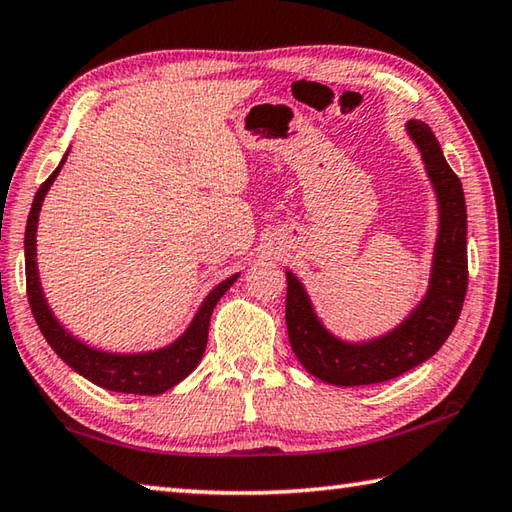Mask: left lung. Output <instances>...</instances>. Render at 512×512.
Here are the masks:
<instances>
[{
	"mask_svg": "<svg viewBox=\"0 0 512 512\" xmlns=\"http://www.w3.org/2000/svg\"><path fill=\"white\" fill-rule=\"evenodd\" d=\"M408 136L421 151L439 205V231L428 292L388 334L350 343L334 336L316 316L303 283L287 274L285 321L296 359L316 379L341 388L390 381L417 368L446 343L457 325L468 287L466 198L441 144L426 122L408 120Z\"/></svg>",
	"mask_w": 512,
	"mask_h": 512,
	"instance_id": "8db88e82",
	"label": "left lung"
}]
</instances>
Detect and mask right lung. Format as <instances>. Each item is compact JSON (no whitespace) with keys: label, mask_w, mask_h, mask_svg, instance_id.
<instances>
[{"label":"right lung","mask_w":512,"mask_h":512,"mask_svg":"<svg viewBox=\"0 0 512 512\" xmlns=\"http://www.w3.org/2000/svg\"><path fill=\"white\" fill-rule=\"evenodd\" d=\"M69 151L64 153V158L57 169L48 176L42 187L37 189L33 198L31 214L26 220V234H24V258H26V294L28 303H31V310L37 325L44 334L48 345L53 347L57 356L73 368L77 374H82L84 379L91 383L100 385L104 390L111 392H124V394H162L171 390L173 385H178L182 379L196 370L200 363L202 354H205L207 347V332H209V318L214 312L216 303L223 298L227 289L234 285L238 274L229 276L227 281L218 283L211 292L207 294L205 301L198 307L194 321L182 336L176 341L169 343L167 347H160V350H149V352H131V354H120V352H106L98 350V347L86 345L84 341L75 339V336L66 330V327L57 321L51 307L46 303V296L42 292L40 283V272H37V220H40V209L42 202L51 189L53 180L60 173L62 165L66 162Z\"/></svg>","instance_id":"add662e5"}]
</instances>
